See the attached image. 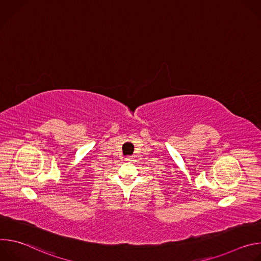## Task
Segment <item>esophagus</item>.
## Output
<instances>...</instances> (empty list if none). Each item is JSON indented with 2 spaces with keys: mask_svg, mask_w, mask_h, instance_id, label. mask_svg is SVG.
I'll return each instance as SVG.
<instances>
[{
  "mask_svg": "<svg viewBox=\"0 0 261 261\" xmlns=\"http://www.w3.org/2000/svg\"><path fill=\"white\" fill-rule=\"evenodd\" d=\"M126 160H127V161H131V160H132V157H131V156H128V157L126 158Z\"/></svg>",
  "mask_w": 261,
  "mask_h": 261,
  "instance_id": "esophagus-1",
  "label": "esophagus"
}]
</instances>
